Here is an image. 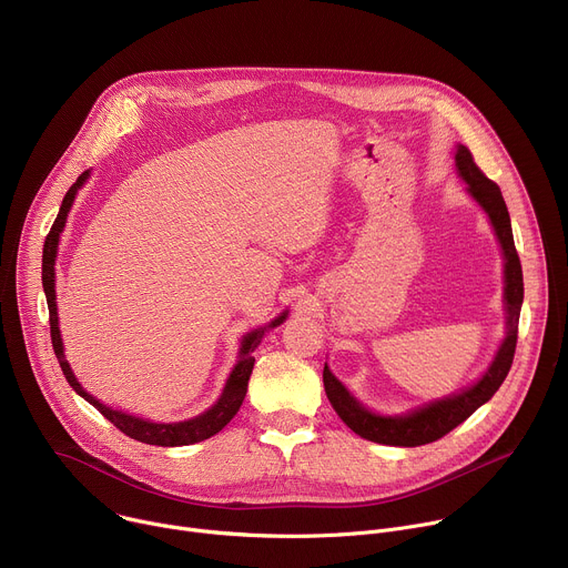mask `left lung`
Returning a JSON list of instances; mask_svg holds the SVG:
<instances>
[{
    "label": "left lung",
    "mask_w": 568,
    "mask_h": 568,
    "mask_svg": "<svg viewBox=\"0 0 568 568\" xmlns=\"http://www.w3.org/2000/svg\"><path fill=\"white\" fill-rule=\"evenodd\" d=\"M456 166L460 178L467 184L469 195L490 215V222L497 231L501 242L504 258H506V307H508V337L504 339L495 362L490 364L474 386L465 388L458 395L438 399L427 404V407L399 418H384L366 412L362 404L342 386V382L331 373L328 366H323V386L333 404L337 416L362 438L379 443V445H395V447H418L434 443L467 420L480 404L488 402L499 386L504 384L517 348V333H519V312L524 301V274L519 254L515 250V237L510 226L508 206L504 202L501 189L490 178L474 164V156L469 148L458 145L456 150Z\"/></svg>",
    "instance_id": "left-lung-1"
}]
</instances>
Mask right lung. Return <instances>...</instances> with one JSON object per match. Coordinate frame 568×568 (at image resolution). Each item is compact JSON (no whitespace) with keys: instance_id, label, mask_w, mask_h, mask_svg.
<instances>
[{"instance_id":"add662e5","label":"right lung","mask_w":568,"mask_h":568,"mask_svg":"<svg viewBox=\"0 0 568 568\" xmlns=\"http://www.w3.org/2000/svg\"><path fill=\"white\" fill-rule=\"evenodd\" d=\"M90 178V173L85 171L83 175H80L75 180V184L67 191L64 200H62V206L58 211V217L53 220L51 224V231L47 233L44 237V252H42V285H44V294H47V305H49V326H51V344H53V353L58 357V364L69 382V386L78 393L83 395L94 409H99L119 432H123L125 436L139 440V443H145V445H159V447H182V445H193V443H200V440H206L211 438L213 434H217L240 409L242 399H245V393H247V384H250V375L254 371V351L258 348L261 339H263V333L265 328L261 331H254L250 333L245 339H242V348H240V362L235 364V368L231 371L229 375V382L224 386V393L222 397L217 399V404H213V407L209 412H204L202 416L193 418V420H184V423H175V425H156V423H148V420H141V418H134V416H128V414H121V412H114L110 407H105V404H101L97 397H92L83 386H80L64 359V353H62V339H60V331H58V312H55V272H53V265H55V247H58V237H60V231L67 222V213L73 204V197H75V191L83 186V182ZM287 316V312H283L278 318H274L270 323V328L278 326V323H283V318Z\"/></svg>"}]
</instances>
